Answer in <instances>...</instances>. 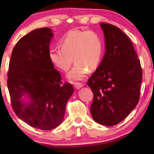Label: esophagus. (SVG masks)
<instances>
[{"label":"esophagus","instance_id":"1","mask_svg":"<svg viewBox=\"0 0 154 154\" xmlns=\"http://www.w3.org/2000/svg\"><path fill=\"white\" fill-rule=\"evenodd\" d=\"M83 86V85L82 83H74V88L75 89H80V88H82Z\"/></svg>","mask_w":154,"mask_h":154}]
</instances>
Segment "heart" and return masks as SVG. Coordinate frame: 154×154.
I'll return each mask as SVG.
<instances>
[{
	"mask_svg": "<svg viewBox=\"0 0 154 154\" xmlns=\"http://www.w3.org/2000/svg\"><path fill=\"white\" fill-rule=\"evenodd\" d=\"M60 45L61 48H52L49 50V60L60 70L67 71L73 59L75 65L68 74L71 81L83 79L88 69H96L102 60V42L95 31L71 30L63 35Z\"/></svg>",
	"mask_w": 154,
	"mask_h": 154,
	"instance_id": "heart-1",
	"label": "heart"
}]
</instances>
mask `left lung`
Returning <instances> with one entry per match:
<instances>
[{
    "label": "left lung",
    "mask_w": 154,
    "mask_h": 154,
    "mask_svg": "<svg viewBox=\"0 0 154 154\" xmlns=\"http://www.w3.org/2000/svg\"><path fill=\"white\" fill-rule=\"evenodd\" d=\"M100 26L105 54L87 83L94 94L90 112L97 123L113 126L125 119L137 104L142 71L129 38L112 24L101 23Z\"/></svg>",
    "instance_id": "1"
}]
</instances>
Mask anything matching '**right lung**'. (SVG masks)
<instances>
[{
    "instance_id": "obj_1",
    "label": "right lung",
    "mask_w": 154,
    "mask_h": 154,
    "mask_svg": "<svg viewBox=\"0 0 154 154\" xmlns=\"http://www.w3.org/2000/svg\"><path fill=\"white\" fill-rule=\"evenodd\" d=\"M53 36L52 29L47 27L23 36L12 50L8 73V88L15 114L29 125L43 130H52L62 123L66 103L73 93L72 85L63 83L49 60Z\"/></svg>"
}]
</instances>
